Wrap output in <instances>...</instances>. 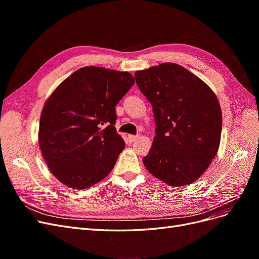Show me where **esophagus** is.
Returning a JSON list of instances; mask_svg holds the SVG:
<instances>
[{"mask_svg":"<svg viewBox=\"0 0 259 259\" xmlns=\"http://www.w3.org/2000/svg\"><path fill=\"white\" fill-rule=\"evenodd\" d=\"M138 138V136H134V135H128V139L131 142H135V140Z\"/></svg>","mask_w":259,"mask_h":259,"instance_id":"obj_1","label":"esophagus"}]
</instances>
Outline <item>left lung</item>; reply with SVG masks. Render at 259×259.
Returning a JSON list of instances; mask_svg holds the SVG:
<instances>
[{
  "label": "left lung",
  "mask_w": 259,
  "mask_h": 259,
  "mask_svg": "<svg viewBox=\"0 0 259 259\" xmlns=\"http://www.w3.org/2000/svg\"><path fill=\"white\" fill-rule=\"evenodd\" d=\"M135 79L153 107L156 126L144 165L171 187L194 183L216 158L221 144L223 114L215 93L173 62L139 70Z\"/></svg>",
  "instance_id": "obj_1"
}]
</instances>
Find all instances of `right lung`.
Masks as SVG:
<instances>
[{"mask_svg": "<svg viewBox=\"0 0 259 259\" xmlns=\"http://www.w3.org/2000/svg\"><path fill=\"white\" fill-rule=\"evenodd\" d=\"M126 71L84 67L62 81L45 101L38 145L59 182L90 188L112 170L124 149L115 128V106L134 84Z\"/></svg>", "mask_w": 259, "mask_h": 259, "instance_id": "1", "label": "right lung"}]
</instances>
